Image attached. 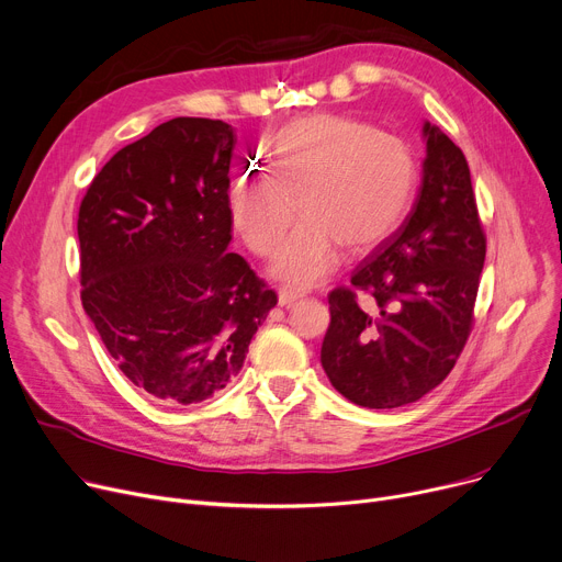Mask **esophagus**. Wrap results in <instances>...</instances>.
Returning <instances> with one entry per match:
<instances>
[{
  "instance_id": "34e87169",
  "label": "esophagus",
  "mask_w": 562,
  "mask_h": 562,
  "mask_svg": "<svg viewBox=\"0 0 562 562\" xmlns=\"http://www.w3.org/2000/svg\"><path fill=\"white\" fill-rule=\"evenodd\" d=\"M301 296V292H294V290H288V288H283V290H279V306H283V308H290L294 301H299Z\"/></svg>"
}]
</instances>
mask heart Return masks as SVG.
<instances>
[{
  "label": "heart",
  "instance_id": "b5f03b06",
  "mask_svg": "<svg viewBox=\"0 0 562 562\" xmlns=\"http://www.w3.org/2000/svg\"><path fill=\"white\" fill-rule=\"evenodd\" d=\"M418 168L396 135L344 114H308L274 137L268 176L249 178L232 195V225L256 256H272L294 221H304L279 249L272 277L311 288L339 263L341 245L364 251L401 225Z\"/></svg>",
  "mask_w": 562,
  "mask_h": 562
}]
</instances>
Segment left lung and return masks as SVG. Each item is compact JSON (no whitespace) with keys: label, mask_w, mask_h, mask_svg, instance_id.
Wrapping results in <instances>:
<instances>
[{"label":"left lung","mask_w":562,"mask_h":562,"mask_svg":"<svg viewBox=\"0 0 562 562\" xmlns=\"http://www.w3.org/2000/svg\"><path fill=\"white\" fill-rule=\"evenodd\" d=\"M423 178L403 225L328 294L322 367L335 390L369 409L416 403L452 371L472 326L486 236L459 146L423 123Z\"/></svg>","instance_id":"8db88e82"}]
</instances>
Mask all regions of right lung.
Returning a JSON list of instances; mask_svg holds the SVG:
<instances>
[{"instance_id": "add662e5", "label": "right lung", "mask_w": 562, "mask_h": 562, "mask_svg": "<svg viewBox=\"0 0 562 562\" xmlns=\"http://www.w3.org/2000/svg\"><path fill=\"white\" fill-rule=\"evenodd\" d=\"M225 121L178 116L121 148L78 211L82 308L135 386L164 405L221 394L277 306L229 251Z\"/></svg>"}]
</instances>
